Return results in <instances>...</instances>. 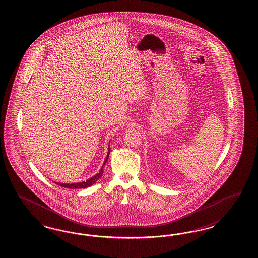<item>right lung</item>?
I'll list each match as a JSON object with an SVG mask.
<instances>
[{
  "label": "right lung",
  "mask_w": 258,
  "mask_h": 258,
  "mask_svg": "<svg viewBox=\"0 0 258 258\" xmlns=\"http://www.w3.org/2000/svg\"><path fill=\"white\" fill-rule=\"evenodd\" d=\"M109 152H110V150L109 149V152H108V155H107V158H106V160H105V162H104V164L102 165L101 169H100V171L99 173H97L95 176H94L93 178H91V179H89V180H86V181H82V182H78V183H57L58 185H60V186H62V187L66 188H71V189H74V188H86L88 186H91V185H93L95 181H97V180H99L100 178L102 177V175H103V167H104V165H105V163H107V161H108V159H109ZM56 183V182H55Z\"/></svg>",
  "instance_id": "right-lung-1"
}]
</instances>
